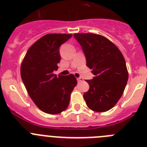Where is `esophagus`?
Wrapping results in <instances>:
<instances>
[{
	"label": "esophagus",
	"mask_w": 147,
	"mask_h": 147,
	"mask_svg": "<svg viewBox=\"0 0 147 147\" xmlns=\"http://www.w3.org/2000/svg\"><path fill=\"white\" fill-rule=\"evenodd\" d=\"M77 81H78V82H82V81H83V79H82V78H78V79H77Z\"/></svg>",
	"instance_id": "obj_1"
}]
</instances>
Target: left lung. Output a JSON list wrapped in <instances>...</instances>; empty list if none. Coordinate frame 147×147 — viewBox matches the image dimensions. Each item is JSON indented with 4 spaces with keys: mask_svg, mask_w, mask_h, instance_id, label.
<instances>
[{
    "mask_svg": "<svg viewBox=\"0 0 147 147\" xmlns=\"http://www.w3.org/2000/svg\"><path fill=\"white\" fill-rule=\"evenodd\" d=\"M87 66L95 75L86 80L90 86L83 95L86 105L96 112H106L116 105L124 93L128 80L126 62L117 46L100 34L76 33Z\"/></svg>",
    "mask_w": 147,
    "mask_h": 147,
    "instance_id": "obj_1",
    "label": "left lung"
}]
</instances>
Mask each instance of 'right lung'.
<instances>
[{"label":"right lung","mask_w":147,"mask_h":147,"mask_svg":"<svg viewBox=\"0 0 147 147\" xmlns=\"http://www.w3.org/2000/svg\"><path fill=\"white\" fill-rule=\"evenodd\" d=\"M71 34H48L27 51L20 66V75L30 98L40 110L55 115L67 109L77 81L73 74H54L60 62L59 46Z\"/></svg>","instance_id":"add662e5"}]
</instances>
